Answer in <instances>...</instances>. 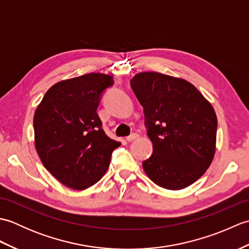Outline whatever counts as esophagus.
Segmentation results:
<instances>
[{"mask_svg":"<svg viewBox=\"0 0 249 249\" xmlns=\"http://www.w3.org/2000/svg\"><path fill=\"white\" fill-rule=\"evenodd\" d=\"M137 138H138V135H137V134H131V135H129L128 137H126V140H127L128 142H130V141H134L135 139H137Z\"/></svg>","mask_w":249,"mask_h":249,"instance_id":"1","label":"esophagus"}]
</instances>
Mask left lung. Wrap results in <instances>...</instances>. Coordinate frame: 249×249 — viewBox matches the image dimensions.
<instances>
[{"mask_svg": "<svg viewBox=\"0 0 249 249\" xmlns=\"http://www.w3.org/2000/svg\"><path fill=\"white\" fill-rule=\"evenodd\" d=\"M143 107L153 154L142 162L158 186L178 190L203 176L216 150L217 118L198 89L181 78L145 71L130 80Z\"/></svg>", "mask_w": 249, "mask_h": 249, "instance_id": "obj_1", "label": "left lung"}]
</instances>
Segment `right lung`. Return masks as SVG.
Returning a JSON list of instances; mask_svg holds the SVG:
<instances>
[{"mask_svg":"<svg viewBox=\"0 0 249 249\" xmlns=\"http://www.w3.org/2000/svg\"><path fill=\"white\" fill-rule=\"evenodd\" d=\"M113 77L91 72L52 86L34 114L35 147L44 167L65 186L97 183L121 145L102 128L97 107Z\"/></svg>","mask_w":249,"mask_h":249,"instance_id":"1","label":"right lung"}]
</instances>
